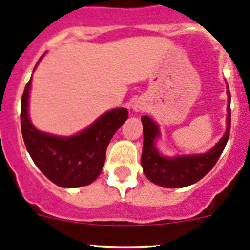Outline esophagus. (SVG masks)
I'll list each match as a JSON object with an SVG mask.
<instances>
[{
  "mask_svg": "<svg viewBox=\"0 0 250 250\" xmlns=\"http://www.w3.org/2000/svg\"><path fill=\"white\" fill-rule=\"evenodd\" d=\"M132 107H133V109L136 112H139V111H142V109H143V105H142V103H139V102L133 103V104H132Z\"/></svg>",
  "mask_w": 250,
  "mask_h": 250,
  "instance_id": "obj_1",
  "label": "esophagus"
}]
</instances>
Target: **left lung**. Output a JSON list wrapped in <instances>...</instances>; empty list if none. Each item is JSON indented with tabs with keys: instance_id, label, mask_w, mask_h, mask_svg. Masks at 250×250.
Returning <instances> with one entry per match:
<instances>
[{
	"instance_id": "left-lung-1",
	"label": "left lung",
	"mask_w": 250,
	"mask_h": 250,
	"mask_svg": "<svg viewBox=\"0 0 250 250\" xmlns=\"http://www.w3.org/2000/svg\"><path fill=\"white\" fill-rule=\"evenodd\" d=\"M229 101L230 93L228 91ZM143 123V150L141 163L146 177L153 183L166 188H182L201 181L212 169L226 147L230 133V104L227 117V132L215 147L201 156H184L166 158L154 147V139L159 136L158 127L149 117H142Z\"/></svg>"
}]
</instances>
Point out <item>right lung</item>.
Instances as JSON below:
<instances>
[{
    "label": "right lung",
    "mask_w": 250,
    "mask_h": 250,
    "mask_svg": "<svg viewBox=\"0 0 250 250\" xmlns=\"http://www.w3.org/2000/svg\"><path fill=\"white\" fill-rule=\"evenodd\" d=\"M30 87L31 80L22 94L21 129L31 158L57 186L77 188L92 183L102 172L109 141L128 118V111L112 109L77 136L68 138L51 136L36 129L28 118Z\"/></svg>",
    "instance_id": "right-lung-1"
}]
</instances>
